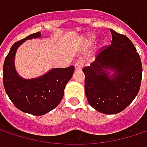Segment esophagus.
I'll use <instances>...</instances> for the list:
<instances>
[{
    "mask_svg": "<svg viewBox=\"0 0 147 147\" xmlns=\"http://www.w3.org/2000/svg\"><path fill=\"white\" fill-rule=\"evenodd\" d=\"M83 67V61L82 60H77L75 63V69L77 71H81Z\"/></svg>",
    "mask_w": 147,
    "mask_h": 147,
    "instance_id": "34e87169",
    "label": "esophagus"
}]
</instances>
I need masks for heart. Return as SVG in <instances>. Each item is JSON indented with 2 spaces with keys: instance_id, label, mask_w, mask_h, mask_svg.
Masks as SVG:
<instances>
[{
  "instance_id": "1",
  "label": "heart",
  "mask_w": 147,
  "mask_h": 147,
  "mask_svg": "<svg viewBox=\"0 0 147 147\" xmlns=\"http://www.w3.org/2000/svg\"><path fill=\"white\" fill-rule=\"evenodd\" d=\"M95 39H96V35L95 34H93V33L88 34V35L85 36L82 38V45L84 47H90L91 45L94 42Z\"/></svg>"
}]
</instances>
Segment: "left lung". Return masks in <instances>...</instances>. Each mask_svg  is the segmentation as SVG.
<instances>
[{"label":"left lung","mask_w":147,"mask_h":147,"mask_svg":"<svg viewBox=\"0 0 147 147\" xmlns=\"http://www.w3.org/2000/svg\"><path fill=\"white\" fill-rule=\"evenodd\" d=\"M110 30L111 46L82 71L88 104L97 111L111 115L123 111L138 94L142 65L132 42L126 36Z\"/></svg>","instance_id":"1"}]
</instances>
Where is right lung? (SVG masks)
Segmentation results:
<instances>
[{
    "mask_svg": "<svg viewBox=\"0 0 147 147\" xmlns=\"http://www.w3.org/2000/svg\"><path fill=\"white\" fill-rule=\"evenodd\" d=\"M41 32L28 36L12 46L3 65V83L11 101L21 111L42 116L56 108L64 96L65 88L74 73V66L53 68L41 76L26 79L15 68V55L27 40L41 38Z\"/></svg>",
    "mask_w": 147,
    "mask_h": 147,
    "instance_id": "right-lung-1",
    "label": "right lung"
}]
</instances>
